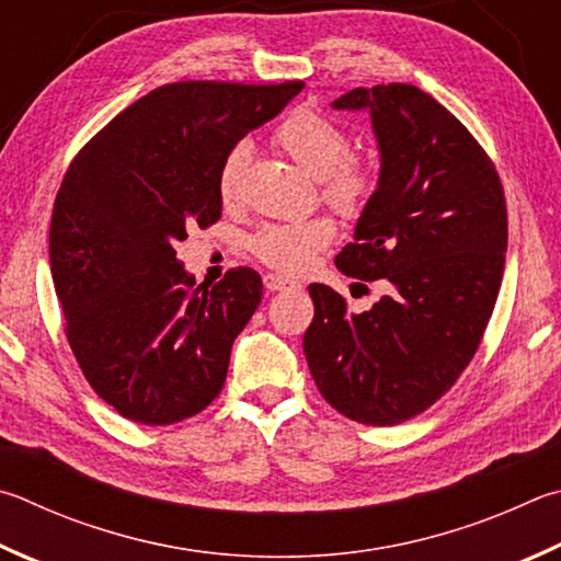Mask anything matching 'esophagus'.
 I'll use <instances>...</instances> for the list:
<instances>
[{
	"label": "esophagus",
	"instance_id": "esophagus-1",
	"mask_svg": "<svg viewBox=\"0 0 561 561\" xmlns=\"http://www.w3.org/2000/svg\"><path fill=\"white\" fill-rule=\"evenodd\" d=\"M264 287H267L270 291H282V289L299 287V284L294 282V279L282 277V274H267V277H264Z\"/></svg>",
	"mask_w": 561,
	"mask_h": 561
}]
</instances>
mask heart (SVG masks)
I'll list each match as a JSON object with an SVG mask.
<instances>
[{
	"mask_svg": "<svg viewBox=\"0 0 561 561\" xmlns=\"http://www.w3.org/2000/svg\"><path fill=\"white\" fill-rule=\"evenodd\" d=\"M274 141L284 154L321 181L323 198L343 213H355L373 191V171L358 159L348 157V135L319 112L297 110L274 131ZM250 164V145L240 141L222 159L218 171V193L226 203H236L242 191V179ZM335 238V226L329 218H309L299 222L267 226L252 240V250L267 267L282 274L307 272L316 254Z\"/></svg>",
	"mask_w": 561,
	"mask_h": 561,
	"instance_id": "1",
	"label": "heart"
}]
</instances>
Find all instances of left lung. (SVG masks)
<instances>
[{"instance_id":"obj_1","label":"left lung","mask_w":561,"mask_h":561,"mask_svg":"<svg viewBox=\"0 0 561 561\" xmlns=\"http://www.w3.org/2000/svg\"><path fill=\"white\" fill-rule=\"evenodd\" d=\"M331 107L368 112L380 151L378 186L335 267L392 291L353 313L311 284L304 355L325 402L392 426L439 400L483 339L503 282L505 196L471 131L424 90L355 88Z\"/></svg>"}]
</instances>
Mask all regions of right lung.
I'll list each match as a JSON object with an SVG mask.
<instances>
[{
	"instance_id": "right-lung-1",
	"label": "right lung",
	"mask_w": 561,
	"mask_h": 561,
	"mask_svg": "<svg viewBox=\"0 0 561 561\" xmlns=\"http://www.w3.org/2000/svg\"><path fill=\"white\" fill-rule=\"evenodd\" d=\"M301 88L161 85L107 122L68 167L50 218V277L80 370L127 420H188L222 390L262 279L238 267L201 289L176 245L220 218L228 151Z\"/></svg>"
}]
</instances>
